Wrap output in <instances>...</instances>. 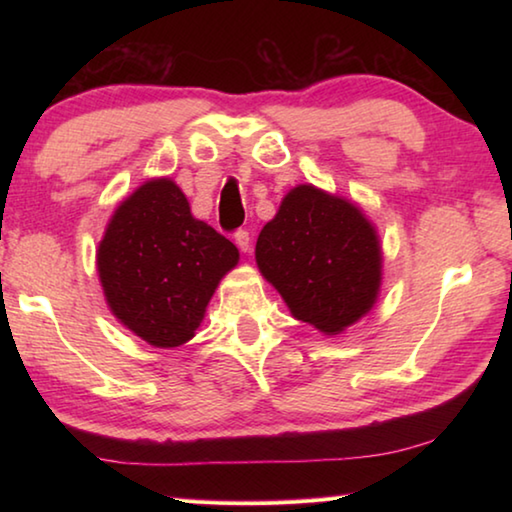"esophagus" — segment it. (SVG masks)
<instances>
[{
  "label": "esophagus",
  "mask_w": 512,
  "mask_h": 512,
  "mask_svg": "<svg viewBox=\"0 0 512 512\" xmlns=\"http://www.w3.org/2000/svg\"><path fill=\"white\" fill-rule=\"evenodd\" d=\"M235 244L239 246L241 253H248V250H250V232L248 230H237L235 232Z\"/></svg>",
  "instance_id": "esophagus-1"
}]
</instances>
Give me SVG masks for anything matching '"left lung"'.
I'll return each mask as SVG.
<instances>
[{"label":"left lung","mask_w":512,"mask_h":512,"mask_svg":"<svg viewBox=\"0 0 512 512\" xmlns=\"http://www.w3.org/2000/svg\"><path fill=\"white\" fill-rule=\"evenodd\" d=\"M262 275L293 318L339 334L372 309L381 284V246L357 205L314 185L282 198L257 237Z\"/></svg>","instance_id":"obj_1"}]
</instances>
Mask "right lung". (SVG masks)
I'll return each instance as SVG.
<instances>
[{
  "instance_id": "right-lung-1",
  "label": "right lung",
  "mask_w": 512,
  "mask_h": 512,
  "mask_svg": "<svg viewBox=\"0 0 512 512\" xmlns=\"http://www.w3.org/2000/svg\"><path fill=\"white\" fill-rule=\"evenodd\" d=\"M237 262V246L194 219L169 178L146 180L121 201L97 250L110 311L155 348L192 339L221 277Z\"/></svg>"
}]
</instances>
